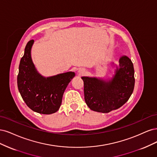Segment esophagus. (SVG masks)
Masks as SVG:
<instances>
[{
    "mask_svg": "<svg viewBox=\"0 0 157 157\" xmlns=\"http://www.w3.org/2000/svg\"><path fill=\"white\" fill-rule=\"evenodd\" d=\"M78 73H79V74H84V73H85V70L83 69V68H79V69L78 70Z\"/></svg>",
    "mask_w": 157,
    "mask_h": 157,
    "instance_id": "1",
    "label": "esophagus"
}]
</instances>
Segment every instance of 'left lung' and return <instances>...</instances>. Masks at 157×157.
<instances>
[{"label":"left lung","mask_w":157,"mask_h":157,"mask_svg":"<svg viewBox=\"0 0 157 157\" xmlns=\"http://www.w3.org/2000/svg\"><path fill=\"white\" fill-rule=\"evenodd\" d=\"M82 79L84 82L85 101L88 107L94 112L109 113L121 108L132 94L135 83L134 66L132 60L123 55L119 64H115L112 78L83 76Z\"/></svg>","instance_id":"obj_1"}]
</instances>
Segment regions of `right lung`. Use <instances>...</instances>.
Instances as JSON below:
<instances>
[{"label":"right lung","mask_w":157,"mask_h":157,"mask_svg":"<svg viewBox=\"0 0 157 157\" xmlns=\"http://www.w3.org/2000/svg\"><path fill=\"white\" fill-rule=\"evenodd\" d=\"M34 41L30 40L20 60L17 87L23 100L35 112L52 114L59 110L66 88L75 76L74 72L44 77L40 74L31 57Z\"/></svg>","instance_id":"right-lung-1"}]
</instances>
